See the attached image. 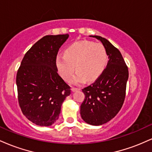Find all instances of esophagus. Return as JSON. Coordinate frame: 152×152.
Wrapping results in <instances>:
<instances>
[{
  "label": "esophagus",
  "mask_w": 152,
  "mask_h": 152,
  "mask_svg": "<svg viewBox=\"0 0 152 152\" xmlns=\"http://www.w3.org/2000/svg\"><path fill=\"white\" fill-rule=\"evenodd\" d=\"M80 90V88H75V87H72V88H71V91H79Z\"/></svg>",
  "instance_id": "1"
}]
</instances>
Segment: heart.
<instances>
[{
    "label": "heart",
    "mask_w": 152,
    "mask_h": 152,
    "mask_svg": "<svg viewBox=\"0 0 152 152\" xmlns=\"http://www.w3.org/2000/svg\"><path fill=\"white\" fill-rule=\"evenodd\" d=\"M108 63V54L102 43L89 41H76L65 50V54H59L56 57V66L61 76L66 81L73 78L75 83L85 81H92L102 74Z\"/></svg>",
    "instance_id": "obj_1"
}]
</instances>
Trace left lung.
I'll return each instance as SVG.
<instances>
[{
  "label": "left lung",
  "instance_id": "left-lung-1",
  "mask_svg": "<svg viewBox=\"0 0 152 152\" xmlns=\"http://www.w3.org/2000/svg\"><path fill=\"white\" fill-rule=\"evenodd\" d=\"M105 47L109 60L93 83L82 89L85 98L80 114L85 122L94 126L107 123L118 114L126 96L129 71L121 52L106 38L94 36Z\"/></svg>",
  "mask_w": 152,
  "mask_h": 152
}]
</instances>
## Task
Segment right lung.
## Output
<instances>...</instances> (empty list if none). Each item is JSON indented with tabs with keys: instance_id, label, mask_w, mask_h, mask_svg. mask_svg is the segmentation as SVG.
I'll use <instances>...</instances> for the list:
<instances>
[{
	"instance_id": "1",
	"label": "right lung",
	"mask_w": 152,
	"mask_h": 152,
	"mask_svg": "<svg viewBox=\"0 0 152 152\" xmlns=\"http://www.w3.org/2000/svg\"><path fill=\"white\" fill-rule=\"evenodd\" d=\"M68 34L48 35L26 52L16 75L18 100L23 114L41 126L58 118L71 87L58 74L56 57Z\"/></svg>"
}]
</instances>
